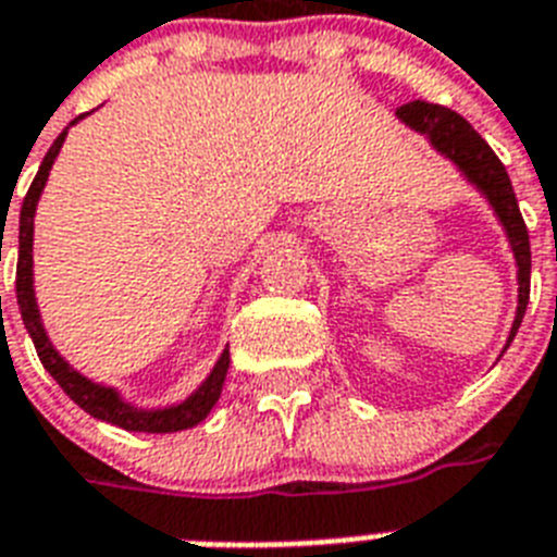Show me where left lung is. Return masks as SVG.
<instances>
[{
  "instance_id": "8db88e82",
  "label": "left lung",
  "mask_w": 557,
  "mask_h": 557,
  "mask_svg": "<svg viewBox=\"0 0 557 557\" xmlns=\"http://www.w3.org/2000/svg\"><path fill=\"white\" fill-rule=\"evenodd\" d=\"M397 116L414 131H420V134H426L432 139V146L441 153H446L469 176V183H474L486 194V200L492 202L495 214L504 223L506 237L512 243L515 260H518V283H521V292H518V318H515L512 334H509V343H512L515 334H518V325H521L523 314H527L532 251H529L527 223H523L518 197H515L504 162L498 160V153L486 146V139L463 116L449 111V108L414 99V102H406V106L397 108Z\"/></svg>"
}]
</instances>
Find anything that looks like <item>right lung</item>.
Instances as JSON below:
<instances>
[{
	"label": "right lung",
	"instance_id": "add662e5",
	"mask_svg": "<svg viewBox=\"0 0 557 557\" xmlns=\"http://www.w3.org/2000/svg\"><path fill=\"white\" fill-rule=\"evenodd\" d=\"M65 134L62 131L57 139H53L51 151L45 153L42 165L36 171L34 183H30L28 194H25V202H22L20 211V260H16V302H20L22 320H25V329H28L30 341L36 346V355L42 360V366L51 372L53 381L62 386L71 400H74L79 409H85L90 418L106 420V423H114L120 429H128V432H183V429L197 426L200 420H206V414L214 409L216 397L223 392L225 374H228V349L223 351V357L216 360L214 372L197 388V395H191L185 404L171 406V409H157V411H139L134 406L122 404L120 397H116L114 388L97 386V383H90L88 377H83L79 372H74L71 366L62 360V357L53 351V346L45 337V329L39 323V311H36V300H34V277H30V263H34V257H30V248H34V211L36 202H39V194L45 188V180H48V171H51L53 160H57L59 148L65 143Z\"/></svg>",
	"mask_w": 557,
	"mask_h": 557
}]
</instances>
